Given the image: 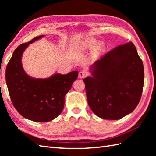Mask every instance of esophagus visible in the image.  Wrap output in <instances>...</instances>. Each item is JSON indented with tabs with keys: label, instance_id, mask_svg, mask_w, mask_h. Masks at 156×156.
I'll use <instances>...</instances> for the list:
<instances>
[{
	"label": "esophagus",
	"instance_id": "34e87169",
	"mask_svg": "<svg viewBox=\"0 0 156 156\" xmlns=\"http://www.w3.org/2000/svg\"><path fill=\"white\" fill-rule=\"evenodd\" d=\"M87 75H88V73L87 71H80L79 72L78 77L80 78H84L85 77H87Z\"/></svg>",
	"mask_w": 156,
	"mask_h": 156
}]
</instances>
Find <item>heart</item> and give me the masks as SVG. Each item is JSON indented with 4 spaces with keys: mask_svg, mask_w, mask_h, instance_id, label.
I'll return each instance as SVG.
<instances>
[{
    "mask_svg": "<svg viewBox=\"0 0 156 156\" xmlns=\"http://www.w3.org/2000/svg\"><path fill=\"white\" fill-rule=\"evenodd\" d=\"M97 40L94 37H88L87 39H84L83 42H82V48L85 49V50L91 49L93 48L94 45L97 44ZM105 50H106V47L104 43L102 41L98 42L93 49V55L95 58H97L101 54H102V53H104Z\"/></svg>",
    "mask_w": 156,
    "mask_h": 156,
    "instance_id": "heart-1",
    "label": "heart"
}]
</instances>
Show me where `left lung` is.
Instances as JSON below:
<instances>
[{"label":"left lung","instance_id":"8db88e82","mask_svg":"<svg viewBox=\"0 0 156 156\" xmlns=\"http://www.w3.org/2000/svg\"><path fill=\"white\" fill-rule=\"evenodd\" d=\"M90 71L92 76L83 81L88 104L96 115L118 120L134 111L143 91L144 69L133 43L108 52Z\"/></svg>","mask_w":156,"mask_h":156}]
</instances>
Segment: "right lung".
Returning <instances> with one entry per match:
<instances>
[{"instance_id":"add662e5","label":"right lung","mask_w":156,"mask_h":156,"mask_svg":"<svg viewBox=\"0 0 156 156\" xmlns=\"http://www.w3.org/2000/svg\"><path fill=\"white\" fill-rule=\"evenodd\" d=\"M36 37L18 46L6 69V82L16 110L23 117L35 122H48L60 115L66 93L78 78V72L55 73L48 78H35L23 69L21 59L29 44L44 37Z\"/></svg>"}]
</instances>
